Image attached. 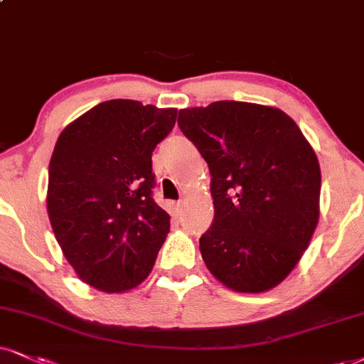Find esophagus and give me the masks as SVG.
I'll use <instances>...</instances> for the list:
<instances>
[{
	"mask_svg": "<svg viewBox=\"0 0 364 364\" xmlns=\"http://www.w3.org/2000/svg\"><path fill=\"white\" fill-rule=\"evenodd\" d=\"M172 209H173L175 216L178 218V216H182V214H183V209H186V205H183V203H177Z\"/></svg>",
	"mask_w": 364,
	"mask_h": 364,
	"instance_id": "obj_1",
	"label": "esophagus"
}]
</instances>
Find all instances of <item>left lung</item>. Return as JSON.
Returning <instances> with one entry per match:
<instances>
[{"label":"left lung","instance_id":"8db88e82","mask_svg":"<svg viewBox=\"0 0 364 364\" xmlns=\"http://www.w3.org/2000/svg\"><path fill=\"white\" fill-rule=\"evenodd\" d=\"M208 161L214 223L199 250L228 289L262 294L297 267L319 223L321 167L294 119L275 106L216 101L178 111Z\"/></svg>","mask_w":364,"mask_h":364}]
</instances>
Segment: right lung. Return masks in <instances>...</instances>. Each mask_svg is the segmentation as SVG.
<instances>
[{
	"label": "right lung",
	"instance_id": "1",
	"mask_svg": "<svg viewBox=\"0 0 364 364\" xmlns=\"http://www.w3.org/2000/svg\"><path fill=\"white\" fill-rule=\"evenodd\" d=\"M175 119V107L111 100L58 136L48 165V219L65 259L94 289L123 294L154 268L170 216L151 197V151Z\"/></svg>",
	"mask_w": 364,
	"mask_h": 364
}]
</instances>
